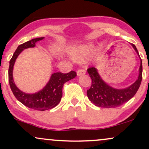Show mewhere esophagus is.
Here are the masks:
<instances>
[{
  "mask_svg": "<svg viewBox=\"0 0 149 149\" xmlns=\"http://www.w3.org/2000/svg\"><path fill=\"white\" fill-rule=\"evenodd\" d=\"M85 74V71L84 69H79L77 71V76H82V75Z\"/></svg>",
  "mask_w": 149,
  "mask_h": 149,
  "instance_id": "obj_1",
  "label": "esophagus"
}]
</instances>
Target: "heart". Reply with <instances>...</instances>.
I'll return each mask as SVG.
<instances>
[{"mask_svg":"<svg viewBox=\"0 0 149 149\" xmlns=\"http://www.w3.org/2000/svg\"><path fill=\"white\" fill-rule=\"evenodd\" d=\"M95 46L93 43L76 46L71 47L69 50V54L73 60L76 61H84L88 59L95 50Z\"/></svg>","mask_w":149,"mask_h":149,"instance_id":"b5f03b06","label":"heart"}]
</instances>
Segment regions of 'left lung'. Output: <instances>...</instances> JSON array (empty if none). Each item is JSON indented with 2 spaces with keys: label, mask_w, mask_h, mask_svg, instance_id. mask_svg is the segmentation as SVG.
<instances>
[{
  "label": "left lung",
  "mask_w": 149,
  "mask_h": 149,
  "mask_svg": "<svg viewBox=\"0 0 149 149\" xmlns=\"http://www.w3.org/2000/svg\"><path fill=\"white\" fill-rule=\"evenodd\" d=\"M140 59L139 76L134 83L125 88L118 89L107 84L100 76L98 70L95 67L88 69L92 79V85L87 91L88 99L95 106L102 108H116L122 105L134 96L142 80V61L134 44H131Z\"/></svg>",
  "instance_id": "left-lung-1"
}]
</instances>
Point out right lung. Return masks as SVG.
I'll return each instance as SVG.
<instances>
[{"mask_svg":"<svg viewBox=\"0 0 149 149\" xmlns=\"http://www.w3.org/2000/svg\"><path fill=\"white\" fill-rule=\"evenodd\" d=\"M44 38V37L36 38L19 45L10 59L8 70L10 86L17 100L26 107L41 111L51 109L58 105L62 97L63 85L66 82L76 76V73L73 71L68 73L60 72L52 73L45 86L41 90L33 94L26 93L17 87L13 79V68L17 58L24 49L34 47L37 42Z\"/></svg>","mask_w":149,"mask_h":149,"instance_id":"1","label":"right lung"}]
</instances>
